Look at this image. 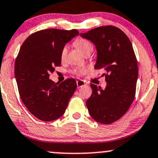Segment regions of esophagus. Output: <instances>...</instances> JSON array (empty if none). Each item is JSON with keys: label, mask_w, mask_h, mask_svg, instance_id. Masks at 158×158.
<instances>
[{"label": "esophagus", "mask_w": 158, "mask_h": 158, "mask_svg": "<svg viewBox=\"0 0 158 158\" xmlns=\"http://www.w3.org/2000/svg\"><path fill=\"white\" fill-rule=\"evenodd\" d=\"M76 85H77L78 88H80V87L83 86L85 85V82L82 80H77L76 81Z\"/></svg>", "instance_id": "esophagus-1"}]
</instances>
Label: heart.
<instances>
[{
  "instance_id": "1",
  "label": "heart",
  "mask_w": 158,
  "mask_h": 158,
  "mask_svg": "<svg viewBox=\"0 0 158 158\" xmlns=\"http://www.w3.org/2000/svg\"><path fill=\"white\" fill-rule=\"evenodd\" d=\"M74 45L83 54L84 56L87 53H92V50H93V47H92V44L89 42V40L85 39H79L75 41ZM67 47H64L61 51V59L62 60H65L67 54ZM83 69H75L74 73L76 74H79V73H82Z\"/></svg>"
}]
</instances>
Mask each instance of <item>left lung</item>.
<instances>
[{
	"mask_svg": "<svg viewBox=\"0 0 158 158\" xmlns=\"http://www.w3.org/2000/svg\"><path fill=\"white\" fill-rule=\"evenodd\" d=\"M96 48L95 69L106 71L105 89L91 84L86 101L91 117L102 124H111L127 112L135 98L138 63L130 40L119 28L104 26L80 33Z\"/></svg>",
	"mask_w": 158,
	"mask_h": 158,
	"instance_id": "left-lung-1",
	"label": "left lung"
}]
</instances>
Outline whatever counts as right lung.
Here are the masks:
<instances>
[{
	"label": "right lung",
	"mask_w": 158,
	"mask_h": 158,
	"mask_svg": "<svg viewBox=\"0 0 158 158\" xmlns=\"http://www.w3.org/2000/svg\"><path fill=\"white\" fill-rule=\"evenodd\" d=\"M79 34L77 30H40L20 47L14 66L19 93L28 111L40 120L51 122L61 117L76 91L74 79L55 83L49 77L54 66H61L66 44Z\"/></svg>",
	"instance_id": "1"
}]
</instances>
